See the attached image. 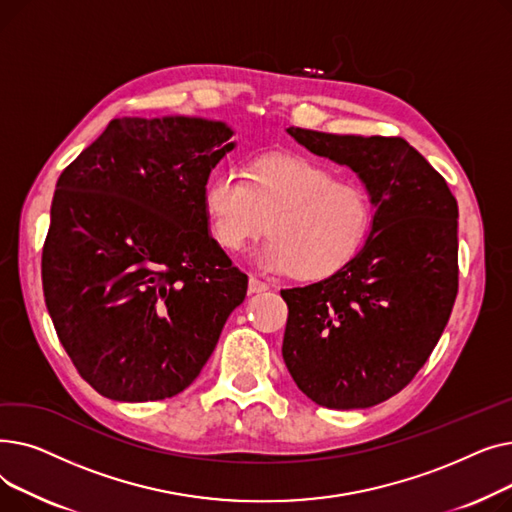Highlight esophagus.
I'll return each mask as SVG.
<instances>
[{
    "instance_id": "1",
    "label": "esophagus",
    "mask_w": 512,
    "mask_h": 512,
    "mask_svg": "<svg viewBox=\"0 0 512 512\" xmlns=\"http://www.w3.org/2000/svg\"><path fill=\"white\" fill-rule=\"evenodd\" d=\"M267 288H270V284H267V282H263V280L255 278V276H251V278H249V292H251V294L265 292Z\"/></svg>"
}]
</instances>
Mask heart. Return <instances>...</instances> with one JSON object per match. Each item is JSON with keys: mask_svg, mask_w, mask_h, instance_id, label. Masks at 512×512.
I'll use <instances>...</instances> for the list:
<instances>
[{"mask_svg": "<svg viewBox=\"0 0 512 512\" xmlns=\"http://www.w3.org/2000/svg\"><path fill=\"white\" fill-rule=\"evenodd\" d=\"M203 209L224 251L247 249L270 228L274 236L259 251V263L309 280L334 274L361 251L375 213L365 186L334 180L311 159L290 155L259 159L247 176L215 174L205 186Z\"/></svg>", "mask_w": 512, "mask_h": 512, "instance_id": "1", "label": "heart"}]
</instances>
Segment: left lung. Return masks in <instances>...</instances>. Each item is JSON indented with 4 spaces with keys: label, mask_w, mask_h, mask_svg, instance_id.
<instances>
[{
    "label": "left lung",
    "mask_w": 512,
    "mask_h": 512,
    "mask_svg": "<svg viewBox=\"0 0 512 512\" xmlns=\"http://www.w3.org/2000/svg\"><path fill=\"white\" fill-rule=\"evenodd\" d=\"M286 130L351 168L375 213L363 249L338 272L280 290L284 363L319 407L380 405L415 378L448 324L459 292V205L405 139Z\"/></svg>",
    "instance_id": "obj_1"
}]
</instances>
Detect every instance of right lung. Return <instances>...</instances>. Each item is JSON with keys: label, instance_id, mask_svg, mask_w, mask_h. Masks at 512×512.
<instances>
[{"label": "right lung", "instance_id": "right-lung-1", "mask_svg": "<svg viewBox=\"0 0 512 512\" xmlns=\"http://www.w3.org/2000/svg\"><path fill=\"white\" fill-rule=\"evenodd\" d=\"M232 134L203 118H116L58 178L45 305L80 378L107 398L191 386L247 297L203 209Z\"/></svg>", "mask_w": 512, "mask_h": 512}]
</instances>
